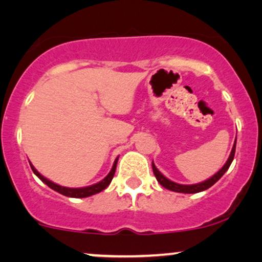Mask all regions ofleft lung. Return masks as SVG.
<instances>
[{"label": "left lung", "instance_id": "obj_1", "mask_svg": "<svg viewBox=\"0 0 262 262\" xmlns=\"http://www.w3.org/2000/svg\"><path fill=\"white\" fill-rule=\"evenodd\" d=\"M235 146H236V137H235V142L233 144V148H232V152H230V156L228 158V161L226 162V164L223 165L222 168L220 169V170L217 171L216 174L213 175V177H211L210 179L202 181V183H199V184H193V185H181V184H177L174 183V181L167 179V178L163 175L161 171L158 170V169L156 168L155 163L152 162V169H153V173H155V177L157 178V180H158V183L161 184L163 187H165V189L168 190H171V191H175V192H183V193H196V192H201V191H205V190L210 189L212 185H214V184L217 183L218 180L221 179V178L223 177V174L226 173L227 170H228L230 164H232L233 159H234V155H235Z\"/></svg>", "mask_w": 262, "mask_h": 262}]
</instances>
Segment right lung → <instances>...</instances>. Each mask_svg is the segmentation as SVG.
I'll use <instances>...</instances> for the list:
<instances>
[{"mask_svg":"<svg viewBox=\"0 0 262 262\" xmlns=\"http://www.w3.org/2000/svg\"><path fill=\"white\" fill-rule=\"evenodd\" d=\"M118 159H119V157L115 159V162H114V165H113L112 170H110V173L107 174L103 180L99 181V183L94 184V185L85 186V187H77V189H73V187H64V186L57 185V184L52 183V181L48 180V179H46V178L42 177V175L40 174L39 171L33 167L32 163H30V167H32V170L34 171V174H35L36 177H38L39 179L42 181V183L46 184V185L50 187V189L55 190V191H57V192H60L61 195L67 196V198L82 199V198H88V196L95 195V193L103 191L104 189H106V187L109 186V184L112 183V180H113V178H114V174H115L116 164H118Z\"/></svg>","mask_w":262,"mask_h":262,"instance_id":"obj_1","label":"right lung"}]
</instances>
